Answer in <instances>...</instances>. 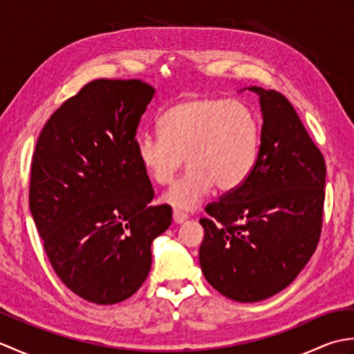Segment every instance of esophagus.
Listing matches in <instances>:
<instances>
[{"label":"esophagus","instance_id":"obj_1","mask_svg":"<svg viewBox=\"0 0 354 354\" xmlns=\"http://www.w3.org/2000/svg\"><path fill=\"white\" fill-rule=\"evenodd\" d=\"M187 217H189V216H187L183 212H178V209H175V212H173V222H175L176 225L184 223L187 221Z\"/></svg>","mask_w":354,"mask_h":354}]
</instances>
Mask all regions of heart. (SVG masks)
I'll return each instance as SVG.
<instances>
[{"label":"heart","instance_id":"1","mask_svg":"<svg viewBox=\"0 0 354 354\" xmlns=\"http://www.w3.org/2000/svg\"><path fill=\"white\" fill-rule=\"evenodd\" d=\"M161 132H141L137 156L153 183L164 185L189 164L162 201L178 209H196L216 185L231 192L245 183L257 161L260 131L246 104L194 95L164 112Z\"/></svg>","mask_w":354,"mask_h":354}]
</instances>
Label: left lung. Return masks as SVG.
<instances>
[{"mask_svg":"<svg viewBox=\"0 0 354 354\" xmlns=\"http://www.w3.org/2000/svg\"><path fill=\"white\" fill-rule=\"evenodd\" d=\"M243 89L260 102L257 161L242 185L207 207L199 263L223 297L255 303L288 288L317 250L326 162L284 95Z\"/></svg>","mask_w":354,"mask_h":354,"instance_id":"obj_1","label":"left lung"}]
</instances>
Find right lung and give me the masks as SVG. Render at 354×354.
I'll return each mask as SVG.
<instances>
[{
	"mask_svg": "<svg viewBox=\"0 0 354 354\" xmlns=\"http://www.w3.org/2000/svg\"><path fill=\"white\" fill-rule=\"evenodd\" d=\"M155 88L141 80L89 82L37 138L30 212L57 277L76 295L115 304L152 266L153 240L171 223L169 205L137 156V127Z\"/></svg>",
	"mask_w": 354,
	"mask_h": 354,
	"instance_id": "obj_1",
	"label": "right lung"
}]
</instances>
